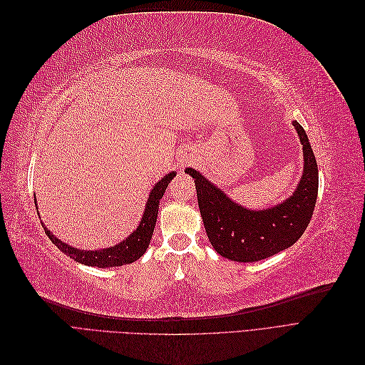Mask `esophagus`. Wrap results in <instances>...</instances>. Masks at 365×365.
<instances>
[{"label":"esophagus","mask_w":365,"mask_h":365,"mask_svg":"<svg viewBox=\"0 0 365 365\" xmlns=\"http://www.w3.org/2000/svg\"><path fill=\"white\" fill-rule=\"evenodd\" d=\"M187 163V160H181V164H185Z\"/></svg>","instance_id":"esophagus-1"}]
</instances>
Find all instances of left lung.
Listing matches in <instances>:
<instances>
[{
  "label": "left lung",
  "mask_w": 365,
  "mask_h": 365,
  "mask_svg": "<svg viewBox=\"0 0 365 365\" xmlns=\"http://www.w3.org/2000/svg\"><path fill=\"white\" fill-rule=\"evenodd\" d=\"M303 146V173L295 190L280 204L251 210L192 168L197 205L210 244L220 256L235 262H257L292 247L302 237L318 195V168L311 143L297 120L292 121Z\"/></svg>",
  "instance_id": "obj_1"
}]
</instances>
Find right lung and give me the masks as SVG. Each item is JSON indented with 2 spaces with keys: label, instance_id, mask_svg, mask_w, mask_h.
I'll list each match as a JSON object with an SVG mask.
<instances>
[{
  "label": "right lung",
  "instance_id": "obj_1",
  "mask_svg": "<svg viewBox=\"0 0 365 365\" xmlns=\"http://www.w3.org/2000/svg\"><path fill=\"white\" fill-rule=\"evenodd\" d=\"M175 175L176 172H169L168 175L163 176L155 185H153V189L150 190L146 201L145 212H143V216L140 219V224L126 239L118 242V244L113 247L101 248V250L76 248L68 245L67 242H62L61 239H58L46 225H43V222L41 224L53 244L56 245L62 252L67 254V256L71 257L73 260L79 262L82 264H88V267H97V268L123 267V264L138 260L149 248L150 239L153 235V228H155L157 216H158L160 200L163 197L165 189H168V185L173 180ZM36 212H38V204H36ZM38 216H39V212H38Z\"/></svg>",
  "mask_w": 365,
  "mask_h": 365
}]
</instances>
